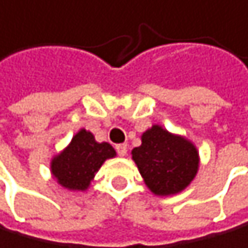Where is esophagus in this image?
<instances>
[{
    "label": "esophagus",
    "instance_id": "esophagus-1",
    "mask_svg": "<svg viewBox=\"0 0 248 248\" xmlns=\"http://www.w3.org/2000/svg\"><path fill=\"white\" fill-rule=\"evenodd\" d=\"M115 148H116V153L120 155V156H125L127 155V145L125 144H118Z\"/></svg>",
    "mask_w": 248,
    "mask_h": 248
}]
</instances>
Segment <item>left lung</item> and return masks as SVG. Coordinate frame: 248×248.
Here are the masks:
<instances>
[{
	"mask_svg": "<svg viewBox=\"0 0 248 248\" xmlns=\"http://www.w3.org/2000/svg\"><path fill=\"white\" fill-rule=\"evenodd\" d=\"M132 156L147 186L157 195L185 189L199 168V153L189 140L159 125L142 135V144L133 148Z\"/></svg>",
	"mask_w": 248,
	"mask_h": 248,
	"instance_id": "8db88e82",
	"label": "left lung"
}]
</instances>
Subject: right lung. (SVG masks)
<instances>
[{
    "label": "right lung",
    "mask_w": 248,
    "mask_h": 248,
    "mask_svg": "<svg viewBox=\"0 0 248 248\" xmlns=\"http://www.w3.org/2000/svg\"><path fill=\"white\" fill-rule=\"evenodd\" d=\"M113 156L115 150L110 144H98L92 133L80 130L63 153L54 157L51 170L62 186L83 191L89 186L103 162Z\"/></svg>",
    "instance_id": "1"
}]
</instances>
